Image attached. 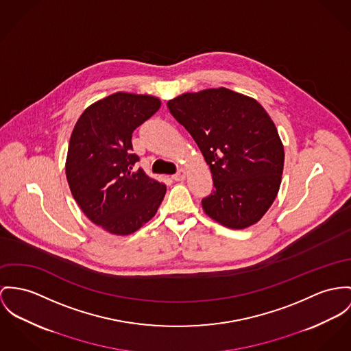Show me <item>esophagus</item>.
<instances>
[{"mask_svg":"<svg viewBox=\"0 0 351 351\" xmlns=\"http://www.w3.org/2000/svg\"><path fill=\"white\" fill-rule=\"evenodd\" d=\"M172 179L176 180V182H183V180L186 179V171H184V169H180L178 173H175V175L172 176Z\"/></svg>","mask_w":351,"mask_h":351,"instance_id":"34e87169","label":"esophagus"}]
</instances>
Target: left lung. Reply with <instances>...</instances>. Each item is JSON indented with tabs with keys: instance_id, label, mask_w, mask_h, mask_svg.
<instances>
[{
	"instance_id": "obj_1",
	"label": "left lung",
	"mask_w": 351,
	"mask_h": 351,
	"mask_svg": "<svg viewBox=\"0 0 351 351\" xmlns=\"http://www.w3.org/2000/svg\"><path fill=\"white\" fill-rule=\"evenodd\" d=\"M210 165L214 191L204 213L224 227L258 223L282 182L285 149L269 113L252 97L227 88L183 93L167 103Z\"/></svg>"
}]
</instances>
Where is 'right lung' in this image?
Segmentation results:
<instances>
[{
	"label": "right lung",
	"mask_w": 351,
	"mask_h": 351,
	"mask_svg": "<svg viewBox=\"0 0 351 351\" xmlns=\"http://www.w3.org/2000/svg\"><path fill=\"white\" fill-rule=\"evenodd\" d=\"M151 95L116 92L82 112L65 162L71 192L86 217L113 235H130L149 221L167 187L134 165L132 134L156 113Z\"/></svg>",
	"instance_id": "1"
}]
</instances>
